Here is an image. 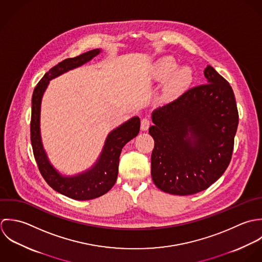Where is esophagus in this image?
<instances>
[{
    "label": "esophagus",
    "mask_w": 262,
    "mask_h": 262,
    "mask_svg": "<svg viewBox=\"0 0 262 262\" xmlns=\"http://www.w3.org/2000/svg\"><path fill=\"white\" fill-rule=\"evenodd\" d=\"M150 124H151V121L148 117H145L142 119L141 121V128L142 130H147L149 127H150Z\"/></svg>",
    "instance_id": "34e87169"
}]
</instances>
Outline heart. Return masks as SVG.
I'll use <instances>...</instances> for the list:
<instances>
[{"label":"heart","mask_w":262,"mask_h":262,"mask_svg":"<svg viewBox=\"0 0 262 262\" xmlns=\"http://www.w3.org/2000/svg\"><path fill=\"white\" fill-rule=\"evenodd\" d=\"M176 68H177V64L172 57H166L162 59L160 62V69L163 72V74L166 76H170L171 74H173ZM190 78H191L190 71L187 68H181L177 70L173 75L172 85L175 87L183 86L188 83Z\"/></svg>","instance_id":"heart-1"}]
</instances>
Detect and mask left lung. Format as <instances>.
<instances>
[{"instance_id":"obj_1","label":"left lung","mask_w":262,"mask_h":262,"mask_svg":"<svg viewBox=\"0 0 262 262\" xmlns=\"http://www.w3.org/2000/svg\"><path fill=\"white\" fill-rule=\"evenodd\" d=\"M204 73L207 84L186 90L152 114V179L170 194L189 195L209 188L233 154L239 122L234 92L212 67Z\"/></svg>"}]
</instances>
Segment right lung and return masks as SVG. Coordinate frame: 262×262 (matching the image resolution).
Here are the masks:
<instances>
[{
    "label": "right lung",
    "mask_w": 262,
    "mask_h": 262,
    "mask_svg": "<svg viewBox=\"0 0 262 262\" xmlns=\"http://www.w3.org/2000/svg\"><path fill=\"white\" fill-rule=\"evenodd\" d=\"M100 53V50H93L82 53L76 57L67 58L52 68L38 82L32 95V111L30 121V139L33 149V155L36 160L38 169L55 191L76 201H88L99 198L109 191L116 182L118 174L119 156L123 146L138 136L141 121L138 116L133 117L122 125L112 130L105 142L103 151L97 163L87 172L73 177H63L50 164L43 150L40 132L39 116L42 95L49 85V82L68 72L84 64Z\"/></svg>",
    "instance_id": "obj_1"
}]
</instances>
